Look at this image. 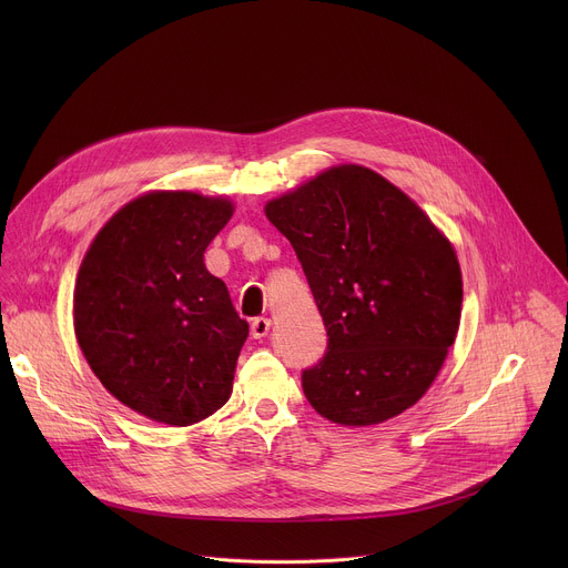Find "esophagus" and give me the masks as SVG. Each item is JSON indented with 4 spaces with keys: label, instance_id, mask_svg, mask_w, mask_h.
Returning <instances> with one entry per match:
<instances>
[{
    "label": "esophagus",
    "instance_id": "1",
    "mask_svg": "<svg viewBox=\"0 0 568 568\" xmlns=\"http://www.w3.org/2000/svg\"><path fill=\"white\" fill-rule=\"evenodd\" d=\"M272 328V321L267 316H258L252 321V337L254 339H263Z\"/></svg>",
    "mask_w": 568,
    "mask_h": 568
}]
</instances>
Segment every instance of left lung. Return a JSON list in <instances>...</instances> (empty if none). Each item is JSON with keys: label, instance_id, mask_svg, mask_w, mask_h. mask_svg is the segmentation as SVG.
<instances>
[{"label": "left lung", "instance_id": "obj_1", "mask_svg": "<svg viewBox=\"0 0 568 568\" xmlns=\"http://www.w3.org/2000/svg\"><path fill=\"white\" fill-rule=\"evenodd\" d=\"M292 242L328 331L303 371L312 409L386 423L429 390L456 339L463 276L449 237L379 173L339 164L265 204Z\"/></svg>", "mask_w": 568, "mask_h": 568}]
</instances>
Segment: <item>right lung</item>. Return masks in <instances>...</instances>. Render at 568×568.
<instances>
[{"instance_id":"obj_1","label":"right lung","mask_w":568,"mask_h":568,"mask_svg":"<svg viewBox=\"0 0 568 568\" xmlns=\"http://www.w3.org/2000/svg\"><path fill=\"white\" fill-rule=\"evenodd\" d=\"M224 195L148 191L97 233L73 287V333L92 373L128 409L189 427L224 407L245 318L204 265L231 220Z\"/></svg>"}]
</instances>
